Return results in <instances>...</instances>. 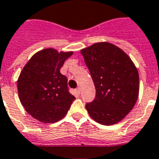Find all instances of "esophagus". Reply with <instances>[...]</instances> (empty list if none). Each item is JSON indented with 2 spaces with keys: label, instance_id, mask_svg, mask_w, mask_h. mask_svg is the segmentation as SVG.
Wrapping results in <instances>:
<instances>
[{
  "label": "esophagus",
  "instance_id": "obj_1",
  "mask_svg": "<svg viewBox=\"0 0 159 159\" xmlns=\"http://www.w3.org/2000/svg\"><path fill=\"white\" fill-rule=\"evenodd\" d=\"M75 92L77 93V94H80V88L75 89Z\"/></svg>",
  "mask_w": 159,
  "mask_h": 159
}]
</instances>
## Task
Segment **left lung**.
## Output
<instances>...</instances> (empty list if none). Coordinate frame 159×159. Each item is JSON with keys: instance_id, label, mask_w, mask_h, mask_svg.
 <instances>
[{"instance_id": "1", "label": "left lung", "mask_w": 159, "mask_h": 159, "mask_svg": "<svg viewBox=\"0 0 159 159\" xmlns=\"http://www.w3.org/2000/svg\"><path fill=\"white\" fill-rule=\"evenodd\" d=\"M96 94L85 108L93 120L104 125L121 121L134 106L139 76L129 55L109 42L95 43L81 50Z\"/></svg>"}]
</instances>
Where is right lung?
Wrapping results in <instances>:
<instances>
[{"mask_svg":"<svg viewBox=\"0 0 159 159\" xmlns=\"http://www.w3.org/2000/svg\"><path fill=\"white\" fill-rule=\"evenodd\" d=\"M72 55L45 49L35 53L20 72L17 80L20 100L34 119L52 124L67 114L75 97L69 92L68 80L60 68Z\"/></svg>","mask_w":159,"mask_h":159,"instance_id":"add662e5","label":"right lung"}]
</instances>
